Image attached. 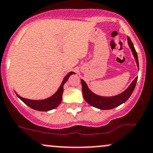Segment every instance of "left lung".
Here are the masks:
<instances>
[{"instance_id":"left-lung-1","label":"left lung","mask_w":153,"mask_h":153,"mask_svg":"<svg viewBox=\"0 0 153 153\" xmlns=\"http://www.w3.org/2000/svg\"><path fill=\"white\" fill-rule=\"evenodd\" d=\"M128 43L130 48L131 49L132 53L135 58L136 62H137V67L139 68V61L138 56H137V53L136 51L135 48H134L133 43L131 41L130 38L128 37ZM137 78L138 77L135 78L133 80L131 85L127 88L126 90L124 91L120 94L115 96V97H100V96L96 95L95 94L92 93L91 91L88 89L86 83H85L83 80H80L82 84V92H83V98L85 100L87 103L89 104L91 106L97 107V108L100 109V110H111V109L115 108L121 104L124 103L127 101V100L130 97L131 94L133 93L134 88H135L136 84H137Z\"/></svg>"}]
</instances>
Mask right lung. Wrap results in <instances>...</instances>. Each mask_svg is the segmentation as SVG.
<instances>
[{
    "mask_svg": "<svg viewBox=\"0 0 153 153\" xmlns=\"http://www.w3.org/2000/svg\"><path fill=\"white\" fill-rule=\"evenodd\" d=\"M73 74H75L73 72H70L64 78L63 81L62 82V84L59 88L57 91L54 94L53 96H51L49 98L46 99V100H27V99L22 98L16 93L17 97H19L20 100H22L25 104H26L27 106L31 107L32 109L38 111H48V110H53V109L56 108V107L59 106L60 103H61L62 100V94H63V86L64 84L67 82L68 80L69 77Z\"/></svg>",
    "mask_w": 153,
    "mask_h": 153,
    "instance_id": "right-lung-1",
    "label": "right lung"
}]
</instances>
